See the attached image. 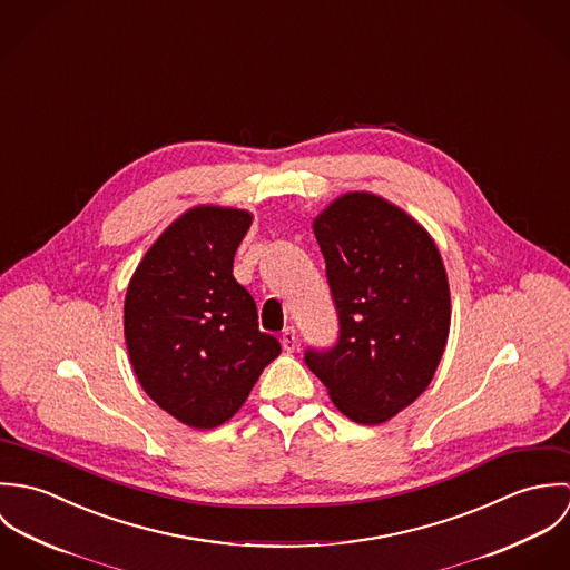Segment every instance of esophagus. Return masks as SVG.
Here are the masks:
<instances>
[{"label":"esophagus","instance_id":"34e87169","mask_svg":"<svg viewBox=\"0 0 570 570\" xmlns=\"http://www.w3.org/2000/svg\"><path fill=\"white\" fill-rule=\"evenodd\" d=\"M281 344H283V351H287V353H292V351L298 346V342H296V331H294L292 326H287V328L283 331Z\"/></svg>","mask_w":570,"mask_h":570}]
</instances>
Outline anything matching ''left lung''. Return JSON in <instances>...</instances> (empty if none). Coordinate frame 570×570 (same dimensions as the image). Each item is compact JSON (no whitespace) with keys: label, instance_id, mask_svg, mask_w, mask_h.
<instances>
[{"label":"left lung","instance_id":"left-lung-1","mask_svg":"<svg viewBox=\"0 0 570 570\" xmlns=\"http://www.w3.org/2000/svg\"><path fill=\"white\" fill-rule=\"evenodd\" d=\"M340 318L337 344L305 362L335 407L380 425L432 382L450 335V285L430 233L393 202L351 190L314 219Z\"/></svg>","mask_w":570,"mask_h":570}]
</instances>
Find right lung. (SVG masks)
<instances>
[{
  "label": "right lung",
  "mask_w": 570,
  "mask_h": 570,
  "mask_svg": "<svg viewBox=\"0 0 570 570\" xmlns=\"http://www.w3.org/2000/svg\"><path fill=\"white\" fill-rule=\"evenodd\" d=\"M254 215L199 204L181 213L138 263L125 296V342L145 393L195 430L226 423L278 357L258 331L254 298L233 261Z\"/></svg>",
  "instance_id": "1"
}]
</instances>
